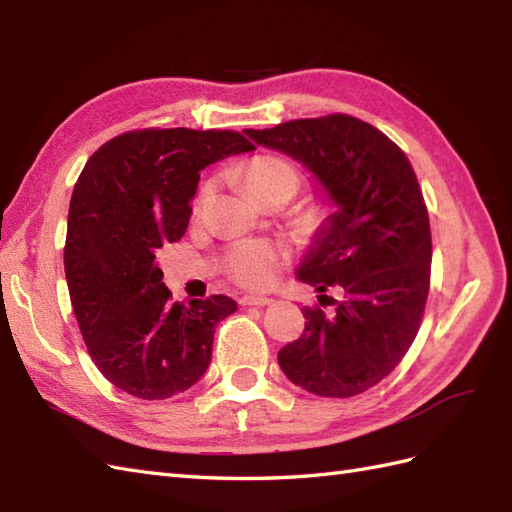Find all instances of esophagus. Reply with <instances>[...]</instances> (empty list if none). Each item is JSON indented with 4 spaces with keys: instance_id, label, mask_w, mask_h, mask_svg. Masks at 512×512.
<instances>
[{
    "instance_id": "1",
    "label": "esophagus",
    "mask_w": 512,
    "mask_h": 512,
    "mask_svg": "<svg viewBox=\"0 0 512 512\" xmlns=\"http://www.w3.org/2000/svg\"><path fill=\"white\" fill-rule=\"evenodd\" d=\"M239 303H242V306L264 308V306H270V303H273V299H270V297H262V295H246V297L239 299Z\"/></svg>"
}]
</instances>
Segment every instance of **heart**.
<instances>
[{
	"instance_id": "heart-1",
	"label": "heart",
	"mask_w": 512,
	"mask_h": 512,
	"mask_svg": "<svg viewBox=\"0 0 512 512\" xmlns=\"http://www.w3.org/2000/svg\"><path fill=\"white\" fill-rule=\"evenodd\" d=\"M248 191L259 195L288 184L297 191L299 173L286 160L275 156L255 158L244 171ZM286 262V250L268 239H244L237 242L226 255V268L235 281L248 288H264L275 279L279 266Z\"/></svg>"
}]
</instances>
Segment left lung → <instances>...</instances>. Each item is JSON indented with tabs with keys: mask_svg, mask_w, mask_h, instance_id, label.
I'll list each match as a JSON object with an SVG mask.
<instances>
[{
	"mask_svg": "<svg viewBox=\"0 0 512 512\" xmlns=\"http://www.w3.org/2000/svg\"><path fill=\"white\" fill-rule=\"evenodd\" d=\"M255 145L297 160L332 213L312 235L297 279L344 290L332 314L303 308L306 330L277 361L297 387L350 398L380 383L418 334L429 295L431 228L407 156L369 123L332 114L244 129Z\"/></svg>",
	"mask_w": 512,
	"mask_h": 512,
	"instance_id": "obj_1",
	"label": "left lung"
}]
</instances>
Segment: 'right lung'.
Wrapping results in <instances>:
<instances>
[{
    "instance_id": "add662e5",
    "label": "right lung",
    "mask_w": 512,
    "mask_h": 512,
    "mask_svg": "<svg viewBox=\"0 0 512 512\" xmlns=\"http://www.w3.org/2000/svg\"><path fill=\"white\" fill-rule=\"evenodd\" d=\"M253 145L237 132L143 129L112 138L74 184L65 279L88 352L118 389L143 400L204 376L231 297L171 301L156 253L184 235L200 171Z\"/></svg>"
}]
</instances>
